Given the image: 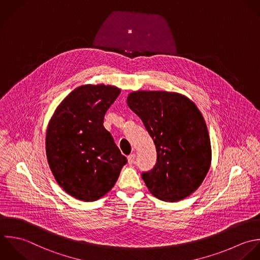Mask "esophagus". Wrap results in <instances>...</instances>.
Instances as JSON below:
<instances>
[{
  "label": "esophagus",
  "instance_id": "obj_1",
  "mask_svg": "<svg viewBox=\"0 0 260 260\" xmlns=\"http://www.w3.org/2000/svg\"><path fill=\"white\" fill-rule=\"evenodd\" d=\"M135 159H136V155L135 154H131L128 157H127V161H128V164L132 165L135 163Z\"/></svg>",
  "mask_w": 260,
  "mask_h": 260
}]
</instances>
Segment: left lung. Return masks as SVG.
Instances as JSON below:
<instances>
[{
    "mask_svg": "<svg viewBox=\"0 0 260 260\" xmlns=\"http://www.w3.org/2000/svg\"><path fill=\"white\" fill-rule=\"evenodd\" d=\"M127 105L142 119L156 146L155 166L142 173L150 192L171 203L190 196L204 181L212 160L201 111L188 98L171 92H134Z\"/></svg>",
    "mask_w": 260,
    "mask_h": 260,
    "instance_id": "1",
    "label": "left lung"
}]
</instances>
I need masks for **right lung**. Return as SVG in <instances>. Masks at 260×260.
<instances>
[{
	"mask_svg": "<svg viewBox=\"0 0 260 260\" xmlns=\"http://www.w3.org/2000/svg\"><path fill=\"white\" fill-rule=\"evenodd\" d=\"M120 90L113 86H81L56 108L46 132V157L56 182L70 196L94 202L115 184L127 163L104 115Z\"/></svg>",
	"mask_w": 260,
	"mask_h": 260,
	"instance_id": "1",
	"label": "right lung"
}]
</instances>
